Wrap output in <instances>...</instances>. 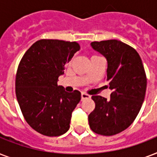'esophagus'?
Segmentation results:
<instances>
[{"label":"esophagus","instance_id":"34e87169","mask_svg":"<svg viewBox=\"0 0 157 157\" xmlns=\"http://www.w3.org/2000/svg\"><path fill=\"white\" fill-rule=\"evenodd\" d=\"M90 96L87 94L86 93H81V100H84V99H86V98H90Z\"/></svg>","mask_w":157,"mask_h":157}]
</instances>
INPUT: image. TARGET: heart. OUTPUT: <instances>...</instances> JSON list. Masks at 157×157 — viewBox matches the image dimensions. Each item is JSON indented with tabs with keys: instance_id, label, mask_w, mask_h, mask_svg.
I'll list each match as a JSON object with an SVG mask.
<instances>
[{
	"instance_id": "obj_1",
	"label": "heart",
	"mask_w": 157,
	"mask_h": 157,
	"mask_svg": "<svg viewBox=\"0 0 157 157\" xmlns=\"http://www.w3.org/2000/svg\"><path fill=\"white\" fill-rule=\"evenodd\" d=\"M93 57H95V56H93Z\"/></svg>"
}]
</instances>
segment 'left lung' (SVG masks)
Listing matches in <instances>:
<instances>
[{
    "mask_svg": "<svg viewBox=\"0 0 157 157\" xmlns=\"http://www.w3.org/2000/svg\"><path fill=\"white\" fill-rule=\"evenodd\" d=\"M90 45L107 59L105 79L112 92L109 99L92 96L95 108L89 115V124L96 134L112 136L126 129L139 114L146 94V73L138 52L121 40Z\"/></svg>",
    "mask_w": 157,
    "mask_h": 157,
    "instance_id": "obj_1",
    "label": "left lung"
}]
</instances>
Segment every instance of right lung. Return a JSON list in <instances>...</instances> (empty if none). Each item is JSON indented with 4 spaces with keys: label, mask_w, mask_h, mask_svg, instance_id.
<instances>
[{
    "label": "right lung",
    "mask_w": 157,
    "mask_h": 157,
    "mask_svg": "<svg viewBox=\"0 0 157 157\" xmlns=\"http://www.w3.org/2000/svg\"><path fill=\"white\" fill-rule=\"evenodd\" d=\"M80 48L76 41L42 39L26 51L18 64L17 100L26 121L43 135L60 136L70 128L71 112L81 100V93L66 92L57 82Z\"/></svg>",
    "instance_id": "obj_1"
}]
</instances>
